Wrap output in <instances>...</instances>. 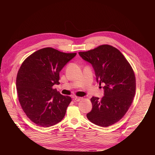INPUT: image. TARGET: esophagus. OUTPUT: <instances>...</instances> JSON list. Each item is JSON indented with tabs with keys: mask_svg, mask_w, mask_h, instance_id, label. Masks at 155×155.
I'll return each instance as SVG.
<instances>
[{
	"mask_svg": "<svg viewBox=\"0 0 155 155\" xmlns=\"http://www.w3.org/2000/svg\"><path fill=\"white\" fill-rule=\"evenodd\" d=\"M81 100V97H74V100L75 101H79Z\"/></svg>",
	"mask_w": 155,
	"mask_h": 155,
	"instance_id": "1",
	"label": "esophagus"
}]
</instances>
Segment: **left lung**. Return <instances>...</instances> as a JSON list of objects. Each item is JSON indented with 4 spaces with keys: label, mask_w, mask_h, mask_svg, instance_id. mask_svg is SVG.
<instances>
[{
    "label": "left lung",
    "mask_w": 155,
    "mask_h": 155,
    "mask_svg": "<svg viewBox=\"0 0 155 155\" xmlns=\"http://www.w3.org/2000/svg\"><path fill=\"white\" fill-rule=\"evenodd\" d=\"M79 55L92 64L97 82L104 83V96H93L92 110L87 117L101 127L110 126L123 118L132 104L136 91L133 69L121 51L111 45H103Z\"/></svg>",
    "instance_id": "obj_1"
}]
</instances>
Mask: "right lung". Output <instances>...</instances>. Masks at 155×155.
Returning <instances> with one entry per match:
<instances>
[{
  "instance_id": "right-lung-1",
  "label": "right lung",
  "mask_w": 155,
  "mask_h": 155,
  "mask_svg": "<svg viewBox=\"0 0 155 155\" xmlns=\"http://www.w3.org/2000/svg\"><path fill=\"white\" fill-rule=\"evenodd\" d=\"M76 55L47 47L35 51L22 63L16 79L17 95L32 122L48 127L64 118L72 99L53 86L59 84L60 71Z\"/></svg>"
}]
</instances>
